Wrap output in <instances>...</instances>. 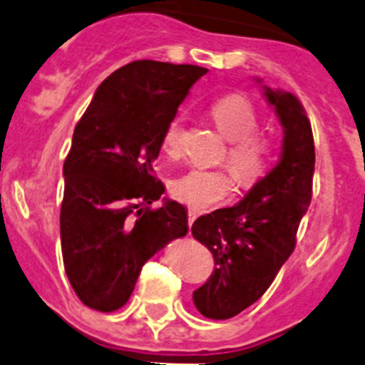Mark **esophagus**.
<instances>
[{"mask_svg":"<svg viewBox=\"0 0 365 365\" xmlns=\"http://www.w3.org/2000/svg\"><path fill=\"white\" fill-rule=\"evenodd\" d=\"M187 217H189V229H190V227H192L194 221H196V217H198V212H196V210L190 209L189 212H187Z\"/></svg>","mask_w":365,"mask_h":365,"instance_id":"esophagus-1","label":"esophagus"}]
</instances>
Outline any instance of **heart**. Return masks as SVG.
<instances>
[{
    "label": "heart",
    "instance_id": "obj_1",
    "mask_svg": "<svg viewBox=\"0 0 365 365\" xmlns=\"http://www.w3.org/2000/svg\"><path fill=\"white\" fill-rule=\"evenodd\" d=\"M221 135L230 140L227 165L234 178L243 187H250L267 175L272 160L270 138L257 131L259 115L243 95H227L210 108ZM185 117L176 115L162 135V149L167 156H178L182 151ZM232 178L225 169H190L171 183V194L178 202L196 210L209 209L229 198Z\"/></svg>",
    "mask_w": 365,
    "mask_h": 365
}]
</instances>
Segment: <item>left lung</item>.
<instances>
[{
    "label": "left lung",
    "mask_w": 365,
    "mask_h": 365,
    "mask_svg": "<svg viewBox=\"0 0 365 365\" xmlns=\"http://www.w3.org/2000/svg\"><path fill=\"white\" fill-rule=\"evenodd\" d=\"M267 98L284 128L281 160L241 203L200 216L192 236L214 257V272L194 290L207 319L225 321L254 304L270 288L294 252L302 216L312 202L315 148L301 102L267 88Z\"/></svg>",
    "instance_id": "obj_1"
}]
</instances>
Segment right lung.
<instances>
[{
	"mask_svg": "<svg viewBox=\"0 0 365 365\" xmlns=\"http://www.w3.org/2000/svg\"><path fill=\"white\" fill-rule=\"evenodd\" d=\"M205 73L133 61L98 86L75 125L63 167L61 248L68 281L88 308H122L145 261L187 234L183 205L149 207L165 190L153 162L167 124Z\"/></svg>",
	"mask_w": 365,
	"mask_h": 365,
	"instance_id": "add662e5",
	"label": "right lung"
}]
</instances>
